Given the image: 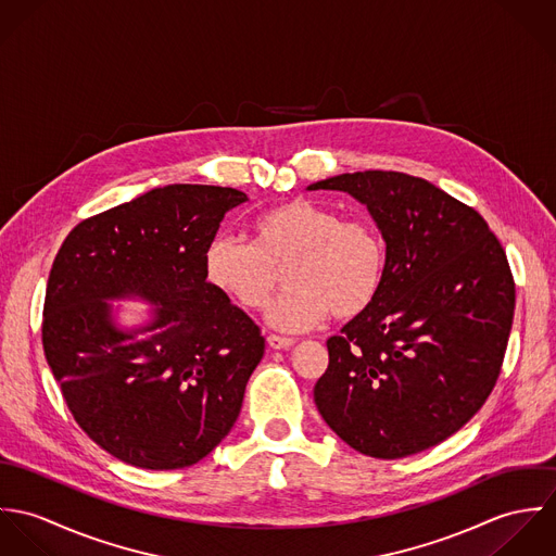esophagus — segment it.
<instances>
[{
	"mask_svg": "<svg viewBox=\"0 0 556 556\" xmlns=\"http://www.w3.org/2000/svg\"><path fill=\"white\" fill-rule=\"evenodd\" d=\"M295 344L293 338H287V336H278V333H269L267 336V346L269 349H291Z\"/></svg>",
	"mask_w": 556,
	"mask_h": 556,
	"instance_id": "34e87169",
	"label": "esophagus"
}]
</instances>
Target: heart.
Masks as SVG:
<instances>
[{
  "mask_svg": "<svg viewBox=\"0 0 556 556\" xmlns=\"http://www.w3.org/2000/svg\"><path fill=\"white\" fill-rule=\"evenodd\" d=\"M388 252L366 220L342 218L311 199H291L252 223V241L216 236L207 243V280L245 311H261L285 269L287 291L267 318L285 331H300L327 317L362 315L379 295Z\"/></svg>",
  "mask_w": 556,
  "mask_h": 556,
  "instance_id": "obj_1",
  "label": "heart"
}]
</instances>
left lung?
Returning <instances> with one entry per match:
<instances>
[{
	"mask_svg": "<svg viewBox=\"0 0 556 556\" xmlns=\"http://www.w3.org/2000/svg\"><path fill=\"white\" fill-rule=\"evenodd\" d=\"M388 245L375 302L327 340L315 386L327 426L359 454L394 460L458 432L490 396L507 349L516 285L473 207L397 170L342 173Z\"/></svg>",
	"mask_w": 556,
	"mask_h": 556,
	"instance_id": "1",
	"label": "left lung"
}]
</instances>
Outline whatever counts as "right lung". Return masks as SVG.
I'll return each mask as SVG.
<instances>
[{"mask_svg": "<svg viewBox=\"0 0 556 556\" xmlns=\"http://www.w3.org/2000/svg\"><path fill=\"white\" fill-rule=\"evenodd\" d=\"M245 201L236 188L170 184L85 218L58 250L45 357L80 430L126 465H197L238 419L265 338L207 282L203 254ZM126 294L160 304L146 341L110 320L103 300Z\"/></svg>", "mask_w": 556, "mask_h": 556, "instance_id": "right-lung-1", "label": "right lung"}]
</instances>
